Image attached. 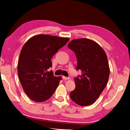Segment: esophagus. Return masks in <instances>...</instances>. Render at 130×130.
Returning a JSON list of instances; mask_svg holds the SVG:
<instances>
[{
	"mask_svg": "<svg viewBox=\"0 0 130 130\" xmlns=\"http://www.w3.org/2000/svg\"><path fill=\"white\" fill-rule=\"evenodd\" d=\"M62 78H63V80H69V79H70V78H69V77H66V76H62Z\"/></svg>",
	"mask_w": 130,
	"mask_h": 130,
	"instance_id": "esophagus-1",
	"label": "esophagus"
}]
</instances>
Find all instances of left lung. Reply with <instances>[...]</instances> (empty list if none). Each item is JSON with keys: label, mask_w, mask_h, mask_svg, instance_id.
Returning <instances> with one entry per match:
<instances>
[{"label": "left lung", "mask_w": 130, "mask_h": 130, "mask_svg": "<svg viewBox=\"0 0 130 130\" xmlns=\"http://www.w3.org/2000/svg\"><path fill=\"white\" fill-rule=\"evenodd\" d=\"M68 47L75 52L76 69L82 73L75 78V89L70 96L77 104L89 106L96 101L108 81L110 69L107 55L99 44L88 38L73 40Z\"/></svg>", "instance_id": "obj_1"}]
</instances>
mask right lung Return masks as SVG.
<instances>
[{
    "instance_id": "add662e5",
    "label": "right lung",
    "mask_w": 130,
    "mask_h": 130,
    "mask_svg": "<svg viewBox=\"0 0 130 130\" xmlns=\"http://www.w3.org/2000/svg\"><path fill=\"white\" fill-rule=\"evenodd\" d=\"M69 40L56 36L37 35L24 43L19 55L17 70L24 92L32 101L42 102L54 93L61 76H54L52 56Z\"/></svg>"
}]
</instances>
